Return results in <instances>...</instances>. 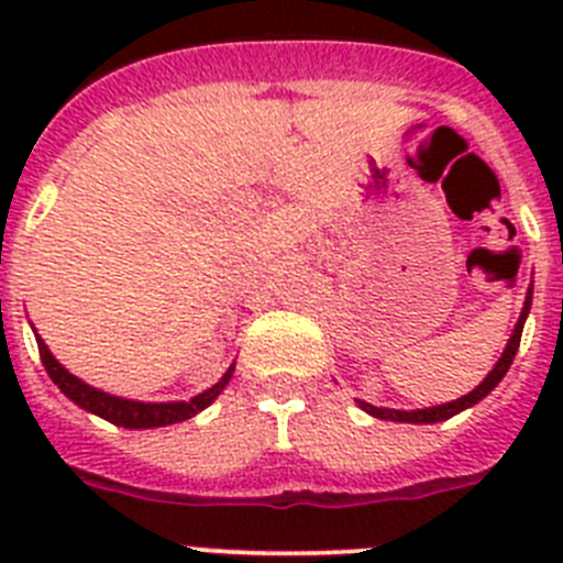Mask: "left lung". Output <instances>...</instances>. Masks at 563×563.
<instances>
[{
	"instance_id": "1",
	"label": "left lung",
	"mask_w": 563,
	"mask_h": 563,
	"mask_svg": "<svg viewBox=\"0 0 563 563\" xmlns=\"http://www.w3.org/2000/svg\"><path fill=\"white\" fill-rule=\"evenodd\" d=\"M530 301H533V287H530V292H527V301H525V310H521L519 316V324H516L514 335H510V341H507V350L501 352L499 363L494 366V372L485 377V380L476 386L471 395L460 397V400L454 402H445V406H431V409H417V411H397V409H377V406H369V402H361L363 411H369L372 417H380V420H391V422H442L449 420V417L460 415V411L471 409L474 402H479L482 397H487L490 391L499 386L501 377L507 375V369H510V363H514L516 352H519V343H521V330H525V321H527V312H530Z\"/></svg>"
}]
</instances>
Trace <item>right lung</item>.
Returning a JSON list of instances; mask_svg holds the SVG:
<instances>
[{
    "label": "right lung",
    "mask_w": 563,
    "mask_h": 563,
    "mask_svg": "<svg viewBox=\"0 0 563 563\" xmlns=\"http://www.w3.org/2000/svg\"><path fill=\"white\" fill-rule=\"evenodd\" d=\"M36 343H38V355H42V363H44V369H47L49 380L56 383L58 389H62L69 400L76 402V406H81V409L92 411V415L103 417V420H109L112 426H123V429H157V426H172V422L188 420V417H194L197 411L206 409V406H211L233 375V366H231L217 386H211V389L202 391V395H197L188 402H134V400L112 397L107 395V391H98L92 389V386H87V383L78 380L76 375H69L62 363L49 355V350L44 346L42 338H38Z\"/></svg>",
    "instance_id": "obj_1"
}]
</instances>
